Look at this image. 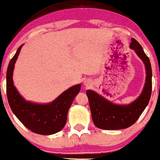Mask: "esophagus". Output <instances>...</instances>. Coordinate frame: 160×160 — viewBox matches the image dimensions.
<instances>
[{
  "label": "esophagus",
  "instance_id": "esophagus-1",
  "mask_svg": "<svg viewBox=\"0 0 160 160\" xmlns=\"http://www.w3.org/2000/svg\"><path fill=\"white\" fill-rule=\"evenodd\" d=\"M87 84H89V83H87ZM88 85H89V84H87V86H88Z\"/></svg>",
  "mask_w": 160,
  "mask_h": 160
}]
</instances>
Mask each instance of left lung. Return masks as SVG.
I'll list each match as a JSON object with an SVG mask.
<instances>
[{"mask_svg": "<svg viewBox=\"0 0 160 160\" xmlns=\"http://www.w3.org/2000/svg\"><path fill=\"white\" fill-rule=\"evenodd\" d=\"M130 48L134 49L146 66V78L143 90L136 100L128 106H118L102 98L94 91L87 90L89 108L95 125L102 130L128 128L138 119L149 102L152 89V71L149 59L141 44L131 39Z\"/></svg>", "mask_w": 160, "mask_h": 160, "instance_id": "left-lung-1", "label": "left lung"}]
</instances>
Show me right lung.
<instances>
[{
	"instance_id": "add662e5",
	"label": "right lung",
	"mask_w": 160,
	"mask_h": 160,
	"mask_svg": "<svg viewBox=\"0 0 160 160\" xmlns=\"http://www.w3.org/2000/svg\"><path fill=\"white\" fill-rule=\"evenodd\" d=\"M22 45L10 60L6 72V94L10 108L18 119L30 131L40 135H51L60 131L67 121L68 109L79 92L81 84L71 87L51 103L40 105L28 102L19 95L12 80L14 63Z\"/></svg>"
}]
</instances>
